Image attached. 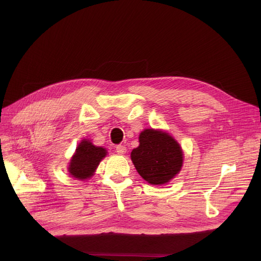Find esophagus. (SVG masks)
Instances as JSON below:
<instances>
[{"label":"esophagus","instance_id":"esophagus-1","mask_svg":"<svg viewBox=\"0 0 261 261\" xmlns=\"http://www.w3.org/2000/svg\"><path fill=\"white\" fill-rule=\"evenodd\" d=\"M116 152L118 153V154H125L126 153V151H127V149H126V147L125 146H123V145H118V146H116Z\"/></svg>","mask_w":261,"mask_h":261}]
</instances>
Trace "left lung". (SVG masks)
<instances>
[{"instance_id":"left-lung-1","label":"left lung","mask_w":261,"mask_h":261,"mask_svg":"<svg viewBox=\"0 0 261 261\" xmlns=\"http://www.w3.org/2000/svg\"><path fill=\"white\" fill-rule=\"evenodd\" d=\"M130 158L139 175L152 185L169 183L183 165V150L177 141L152 128L140 133L139 146L133 149Z\"/></svg>"}]
</instances>
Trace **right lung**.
I'll list each match as a JSON object with an SVG mask.
<instances>
[{"label":"right lung","mask_w":261,"mask_h":261,"mask_svg":"<svg viewBox=\"0 0 261 261\" xmlns=\"http://www.w3.org/2000/svg\"><path fill=\"white\" fill-rule=\"evenodd\" d=\"M107 153L105 148L92 145L90 140H82V143L76 148L75 154L70 159L68 165L69 174L82 180L90 178Z\"/></svg>","instance_id":"obj_1"}]
</instances>
